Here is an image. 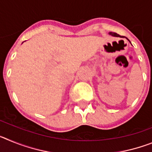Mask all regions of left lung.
Listing matches in <instances>:
<instances>
[{"instance_id":"left-lung-1","label":"left lung","mask_w":152,"mask_h":152,"mask_svg":"<svg viewBox=\"0 0 152 152\" xmlns=\"http://www.w3.org/2000/svg\"><path fill=\"white\" fill-rule=\"evenodd\" d=\"M109 34L111 35V36H115V37H120V38H122V37H123V36H120L119 34H117V33H113V32H110V33H109ZM126 39H127V40H129L128 39L126 38ZM129 42H130V41H129Z\"/></svg>"}]
</instances>
